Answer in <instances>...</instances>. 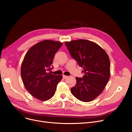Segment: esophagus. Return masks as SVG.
<instances>
[{
    "mask_svg": "<svg viewBox=\"0 0 132 132\" xmlns=\"http://www.w3.org/2000/svg\"><path fill=\"white\" fill-rule=\"evenodd\" d=\"M62 77H63V78H64V79H67L68 77V76H65V75H63V76H62Z\"/></svg>",
    "mask_w": 132,
    "mask_h": 132,
    "instance_id": "esophagus-1",
    "label": "esophagus"
}]
</instances>
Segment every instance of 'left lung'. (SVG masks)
<instances>
[{"label": "left lung", "mask_w": 132, "mask_h": 132, "mask_svg": "<svg viewBox=\"0 0 132 132\" xmlns=\"http://www.w3.org/2000/svg\"><path fill=\"white\" fill-rule=\"evenodd\" d=\"M65 45L72 58L83 68L82 78L76 77L72 94L78 100L89 102L104 90L110 77V61L105 51L96 44L80 39Z\"/></svg>", "instance_id": "left-lung-1"}]
</instances>
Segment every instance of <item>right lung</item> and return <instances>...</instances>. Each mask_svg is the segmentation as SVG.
<instances>
[{"mask_svg":"<svg viewBox=\"0 0 132 132\" xmlns=\"http://www.w3.org/2000/svg\"><path fill=\"white\" fill-rule=\"evenodd\" d=\"M62 44L46 40L31 47L26 53L21 67V76L27 90L41 101L54 95L62 76L53 74L52 65L55 53Z\"/></svg>","mask_w":132,"mask_h":132,"instance_id":"right-lung-1","label":"right lung"}]
</instances>
